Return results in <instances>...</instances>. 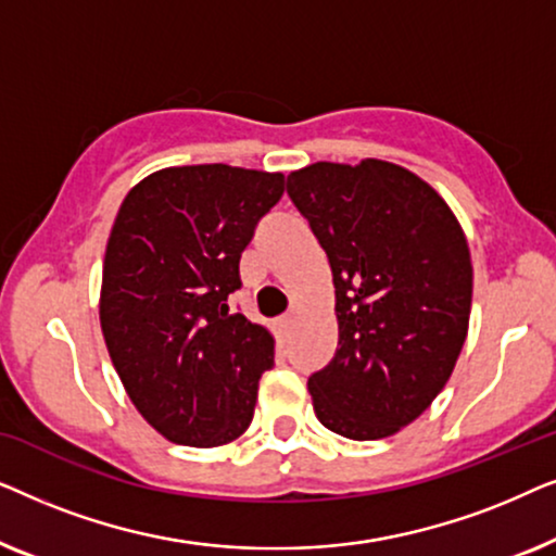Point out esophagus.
<instances>
[{"mask_svg": "<svg viewBox=\"0 0 556 556\" xmlns=\"http://www.w3.org/2000/svg\"><path fill=\"white\" fill-rule=\"evenodd\" d=\"M293 326H295V316H293V314H288V316H280L278 321H276V329H278V333H280V337H283V339L291 337Z\"/></svg>", "mask_w": 556, "mask_h": 556, "instance_id": "obj_1", "label": "esophagus"}]
</instances>
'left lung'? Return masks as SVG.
Instances as JSON below:
<instances>
[{
    "label": "left lung",
    "mask_w": 556,
    "mask_h": 556,
    "mask_svg": "<svg viewBox=\"0 0 556 556\" xmlns=\"http://www.w3.org/2000/svg\"><path fill=\"white\" fill-rule=\"evenodd\" d=\"M288 194L337 288L339 346L308 377L314 413L349 440L390 438L432 405L466 344V232L428 181L382 159L308 164Z\"/></svg>",
    "instance_id": "1"
}]
</instances>
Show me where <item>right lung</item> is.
I'll use <instances>...</instances> for the list:
<instances>
[{"label":"right lung","mask_w":556,"mask_h":556,"mask_svg":"<svg viewBox=\"0 0 556 556\" xmlns=\"http://www.w3.org/2000/svg\"><path fill=\"white\" fill-rule=\"evenodd\" d=\"M280 172L166 166L131 187L103 261L101 329L134 407L177 445L248 430L276 339L232 314L240 255L283 197Z\"/></svg>","instance_id":"obj_1"}]
</instances>
